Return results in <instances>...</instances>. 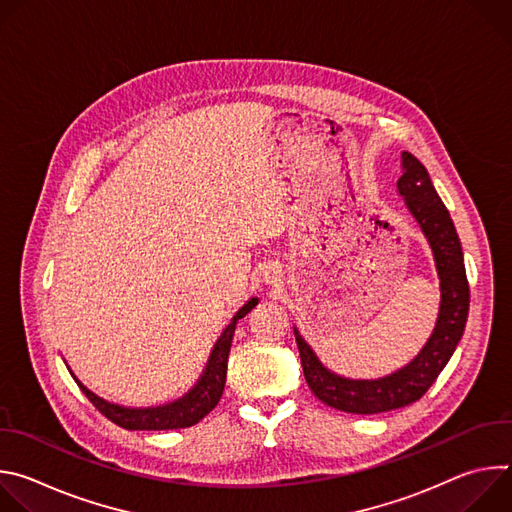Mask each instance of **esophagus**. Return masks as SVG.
<instances>
[{
  "mask_svg": "<svg viewBox=\"0 0 512 512\" xmlns=\"http://www.w3.org/2000/svg\"><path fill=\"white\" fill-rule=\"evenodd\" d=\"M263 281L267 285H277L281 281V269L277 265H267L263 271Z\"/></svg>",
  "mask_w": 512,
  "mask_h": 512,
  "instance_id": "esophagus-1",
  "label": "esophagus"
}]
</instances>
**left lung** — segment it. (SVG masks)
Segmentation results:
<instances>
[{
	"label": "left lung",
	"instance_id": "8db88e82",
	"mask_svg": "<svg viewBox=\"0 0 512 512\" xmlns=\"http://www.w3.org/2000/svg\"><path fill=\"white\" fill-rule=\"evenodd\" d=\"M401 168L403 174L397 180V192L425 235L440 277V312L423 348L405 367L387 377L346 379L324 367L314 348L294 326L308 387L322 403L346 413L373 415L421 399L452 358L468 320L470 287L462 245L450 212L437 196L425 166L415 156L403 152Z\"/></svg>",
	"mask_w": 512,
	"mask_h": 512
}]
</instances>
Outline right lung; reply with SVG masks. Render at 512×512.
Wrapping results in <instances>:
<instances>
[{
  "label": "right lung",
  "mask_w": 512,
  "mask_h": 512,
  "mask_svg": "<svg viewBox=\"0 0 512 512\" xmlns=\"http://www.w3.org/2000/svg\"><path fill=\"white\" fill-rule=\"evenodd\" d=\"M259 304L257 298H251L229 322V326L223 330V334L218 336L214 342L210 356L206 360V367L194 387L184 393L182 397L156 405V407H125L117 405L111 401H105L103 397L95 395L89 391L70 369L72 379L77 381L81 391L87 395V399L113 423H117L123 429H148V431H162V429H180V427H190L198 423L202 417H206L216 403L221 401L223 391H225V381H227V362H229V352L235 336L237 322L245 318L255 306ZM68 367V364H66Z\"/></svg>",
  "instance_id": "1"
}]
</instances>
